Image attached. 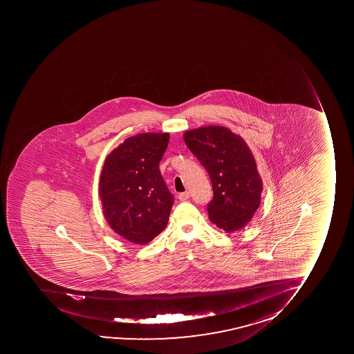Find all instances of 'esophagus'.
I'll return each instance as SVG.
<instances>
[{"label":"esophagus","mask_w":354,"mask_h":354,"mask_svg":"<svg viewBox=\"0 0 354 354\" xmlns=\"http://www.w3.org/2000/svg\"><path fill=\"white\" fill-rule=\"evenodd\" d=\"M190 194L188 192H185V193L179 194V200L180 201H187L189 200Z\"/></svg>","instance_id":"obj_1"}]
</instances>
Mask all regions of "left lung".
Returning a JSON list of instances; mask_svg holds the SVG:
<instances>
[{"instance_id": "obj_1", "label": "left lung", "mask_w": 354, "mask_h": 354, "mask_svg": "<svg viewBox=\"0 0 354 354\" xmlns=\"http://www.w3.org/2000/svg\"><path fill=\"white\" fill-rule=\"evenodd\" d=\"M183 140L210 175L214 198L207 204L209 219L227 233L245 227L259 209L263 190L245 140L219 126L188 130Z\"/></svg>"}]
</instances>
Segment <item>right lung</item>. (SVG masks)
Wrapping results in <instances>:
<instances>
[{
    "label": "right lung",
    "instance_id": "1",
    "mask_svg": "<svg viewBox=\"0 0 354 354\" xmlns=\"http://www.w3.org/2000/svg\"><path fill=\"white\" fill-rule=\"evenodd\" d=\"M169 133L129 137L106 157L99 180L104 217L116 234L147 245L164 231L173 205L159 162Z\"/></svg>",
    "mask_w": 354,
    "mask_h": 354
}]
</instances>
